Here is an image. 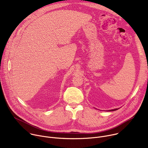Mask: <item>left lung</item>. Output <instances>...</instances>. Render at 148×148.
<instances>
[{
  "label": "left lung",
  "instance_id": "1",
  "mask_svg": "<svg viewBox=\"0 0 148 148\" xmlns=\"http://www.w3.org/2000/svg\"><path fill=\"white\" fill-rule=\"evenodd\" d=\"M118 109H114V110H110V111H116V110H117Z\"/></svg>",
  "mask_w": 148,
  "mask_h": 148
}]
</instances>
